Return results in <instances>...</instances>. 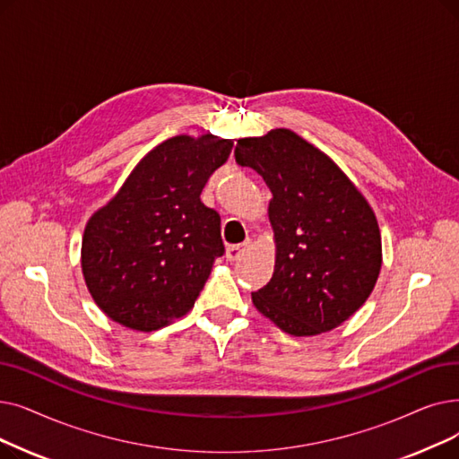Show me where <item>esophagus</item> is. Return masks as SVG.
<instances>
[{
  "mask_svg": "<svg viewBox=\"0 0 459 459\" xmlns=\"http://www.w3.org/2000/svg\"><path fill=\"white\" fill-rule=\"evenodd\" d=\"M251 247V240H246L242 244H236V246H229L227 247V258L229 261H238L247 249Z\"/></svg>",
  "mask_w": 459,
  "mask_h": 459,
  "instance_id": "1",
  "label": "esophagus"
}]
</instances>
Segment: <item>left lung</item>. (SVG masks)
Wrapping results in <instances>:
<instances>
[{"instance_id": "left-lung-1", "label": "left lung", "mask_w": 459, "mask_h": 459, "mask_svg": "<svg viewBox=\"0 0 459 459\" xmlns=\"http://www.w3.org/2000/svg\"><path fill=\"white\" fill-rule=\"evenodd\" d=\"M234 159L272 191L275 264L253 306L294 337L337 328L364 306L381 272L373 208L325 152L290 129L240 138Z\"/></svg>"}]
</instances>
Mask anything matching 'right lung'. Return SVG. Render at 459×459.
I'll return each mask as SVG.
<instances>
[{"label":"right lung","mask_w":459,"mask_h":459,"mask_svg":"<svg viewBox=\"0 0 459 459\" xmlns=\"http://www.w3.org/2000/svg\"><path fill=\"white\" fill-rule=\"evenodd\" d=\"M234 143L178 134L150 150L110 201L88 219L81 264L97 307L114 323L152 332L189 313L217 256L221 217L201 203Z\"/></svg>","instance_id":"obj_1"}]
</instances>
